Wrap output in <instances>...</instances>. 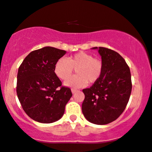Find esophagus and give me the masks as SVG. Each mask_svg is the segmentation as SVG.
<instances>
[{
  "label": "esophagus",
  "mask_w": 152,
  "mask_h": 152,
  "mask_svg": "<svg viewBox=\"0 0 152 152\" xmlns=\"http://www.w3.org/2000/svg\"><path fill=\"white\" fill-rule=\"evenodd\" d=\"M78 90H77V89H75V88H72L71 89V92H72V94H75V93L78 92Z\"/></svg>",
  "instance_id": "obj_1"
}]
</instances>
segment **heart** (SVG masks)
Here are the masks:
<instances>
[{"mask_svg":"<svg viewBox=\"0 0 152 152\" xmlns=\"http://www.w3.org/2000/svg\"><path fill=\"white\" fill-rule=\"evenodd\" d=\"M78 75L65 82L69 87L78 88L88 83H94L100 79L103 69V62L86 52H78L69 58L58 59L54 67V72L61 80H67L74 71Z\"/></svg>","mask_w":152,"mask_h":152,"instance_id":"1","label":"heart"}]
</instances>
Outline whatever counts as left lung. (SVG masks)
Returning a JSON list of instances; mask_svg holds the SVG:
<instances>
[{
	"label": "left lung",
	"instance_id": "left-lung-1",
	"mask_svg": "<svg viewBox=\"0 0 152 152\" xmlns=\"http://www.w3.org/2000/svg\"><path fill=\"white\" fill-rule=\"evenodd\" d=\"M101 56L103 69L98 81L83 92L82 112L96 125L110 123L125 110L132 91L130 70L118 52L105 47H93Z\"/></svg>",
	"mask_w": 152,
	"mask_h": 152
}]
</instances>
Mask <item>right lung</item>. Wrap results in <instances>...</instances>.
Here are the masks:
<instances>
[{"mask_svg": "<svg viewBox=\"0 0 152 152\" xmlns=\"http://www.w3.org/2000/svg\"><path fill=\"white\" fill-rule=\"evenodd\" d=\"M66 52L52 47L37 49L18 69V99L25 113L37 122L52 123L59 120L72 96L71 89L62 86L54 72L56 63Z\"/></svg>", "mask_w": 152, "mask_h": 152, "instance_id": "add662e5", "label": "right lung"}]
</instances>
